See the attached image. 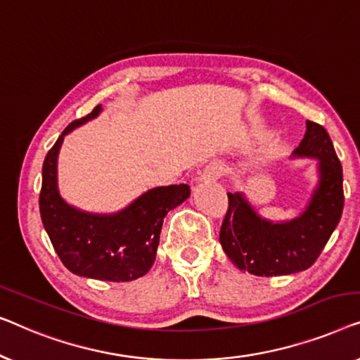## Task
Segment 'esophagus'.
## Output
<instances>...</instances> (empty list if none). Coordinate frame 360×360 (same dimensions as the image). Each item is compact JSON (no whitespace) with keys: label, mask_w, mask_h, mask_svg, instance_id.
<instances>
[{"label":"esophagus","mask_w":360,"mask_h":360,"mask_svg":"<svg viewBox=\"0 0 360 360\" xmlns=\"http://www.w3.org/2000/svg\"><path fill=\"white\" fill-rule=\"evenodd\" d=\"M224 165L219 163V161H212L204 168L200 173V181H217L220 179V176L224 174Z\"/></svg>","instance_id":"34e87169"}]
</instances>
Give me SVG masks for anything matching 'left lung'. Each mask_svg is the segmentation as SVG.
I'll use <instances>...</instances> for the list:
<instances>
[{
    "mask_svg": "<svg viewBox=\"0 0 360 360\" xmlns=\"http://www.w3.org/2000/svg\"><path fill=\"white\" fill-rule=\"evenodd\" d=\"M292 158L315 160L318 178L305 209L295 219H264L243 192H229L220 243L225 255L243 272L272 277L308 269L341 220L342 168L328 131L307 120L305 136Z\"/></svg>",
    "mask_w": 360,
    "mask_h": 360,
    "instance_id": "obj_1",
    "label": "left lung"
}]
</instances>
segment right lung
<instances>
[{"label": "right lung", "mask_w": 360, "mask_h": 360, "mask_svg": "<svg viewBox=\"0 0 360 360\" xmlns=\"http://www.w3.org/2000/svg\"><path fill=\"white\" fill-rule=\"evenodd\" d=\"M103 112L96 105L63 130L45 156L40 217L57 255L68 271L96 281L129 282L153 266L165 217L191 195L187 184L148 189L122 210L94 214L68 204L58 189V155L63 139Z\"/></svg>", "instance_id": "right-lung-1"}]
</instances>
